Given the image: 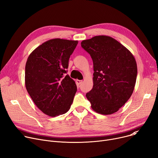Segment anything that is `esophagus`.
<instances>
[{
  "label": "esophagus",
  "mask_w": 158,
  "mask_h": 158,
  "mask_svg": "<svg viewBox=\"0 0 158 158\" xmlns=\"http://www.w3.org/2000/svg\"><path fill=\"white\" fill-rule=\"evenodd\" d=\"M82 80H78V79H77L76 80V84L79 86V85H81L82 83Z\"/></svg>",
  "instance_id": "esophagus-1"
}]
</instances>
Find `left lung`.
<instances>
[{
  "mask_svg": "<svg viewBox=\"0 0 158 158\" xmlns=\"http://www.w3.org/2000/svg\"><path fill=\"white\" fill-rule=\"evenodd\" d=\"M81 44L94 63V86L86 95L91 107L104 115L118 111L134 91L137 77L134 56L108 36H95Z\"/></svg>",
  "mask_w": 158,
  "mask_h": 158,
  "instance_id": "obj_1",
  "label": "left lung"
}]
</instances>
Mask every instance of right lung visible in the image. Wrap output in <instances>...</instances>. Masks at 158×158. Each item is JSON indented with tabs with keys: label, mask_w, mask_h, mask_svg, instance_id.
<instances>
[{
	"label": "right lung",
	"mask_w": 158,
	"mask_h": 158,
	"mask_svg": "<svg viewBox=\"0 0 158 158\" xmlns=\"http://www.w3.org/2000/svg\"><path fill=\"white\" fill-rule=\"evenodd\" d=\"M78 41L55 38L38 46L29 56L25 84L35 105L50 117L67 112L77 92L66 73L69 58Z\"/></svg>",
	"instance_id": "right-lung-1"
}]
</instances>
